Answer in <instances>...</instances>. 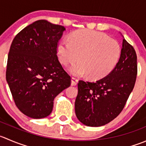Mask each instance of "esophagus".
<instances>
[{"label":"esophagus","instance_id":"esophagus-1","mask_svg":"<svg viewBox=\"0 0 146 146\" xmlns=\"http://www.w3.org/2000/svg\"><path fill=\"white\" fill-rule=\"evenodd\" d=\"M78 80L77 78H71V85L72 86H76L78 83Z\"/></svg>","mask_w":146,"mask_h":146}]
</instances>
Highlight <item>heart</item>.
Here are the masks:
<instances>
[{
  "instance_id": "b5f03b06",
  "label": "heart",
  "mask_w": 146,
  "mask_h": 146,
  "mask_svg": "<svg viewBox=\"0 0 146 146\" xmlns=\"http://www.w3.org/2000/svg\"><path fill=\"white\" fill-rule=\"evenodd\" d=\"M121 46L116 40L102 33L90 30H79L73 33L70 40L58 43L57 53L63 65L72 64L68 70L77 76L88 74L89 78L100 80L115 68L121 56Z\"/></svg>"
}]
</instances>
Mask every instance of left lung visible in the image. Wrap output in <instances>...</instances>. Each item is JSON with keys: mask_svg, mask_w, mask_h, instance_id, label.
Returning a JSON list of instances; mask_svg holds the SVG:
<instances>
[{"mask_svg": "<svg viewBox=\"0 0 146 146\" xmlns=\"http://www.w3.org/2000/svg\"><path fill=\"white\" fill-rule=\"evenodd\" d=\"M136 76V53L123 38L119 60L110 74L95 83L79 80L75 102L78 119L90 127L102 126L115 119L133 89Z\"/></svg>", "mask_w": 146, "mask_h": 146, "instance_id": "obj_1", "label": "left lung"}]
</instances>
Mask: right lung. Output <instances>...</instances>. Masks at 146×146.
<instances>
[{
	"mask_svg": "<svg viewBox=\"0 0 146 146\" xmlns=\"http://www.w3.org/2000/svg\"><path fill=\"white\" fill-rule=\"evenodd\" d=\"M64 26L39 20L18 33L10 48L6 80L15 105L30 118L47 117L54 98L70 86L57 56Z\"/></svg>",
	"mask_w": 146,
	"mask_h": 146,
	"instance_id": "obj_1",
	"label": "right lung"
}]
</instances>
